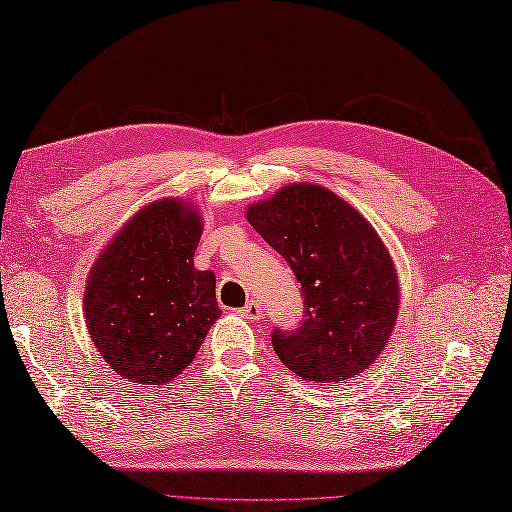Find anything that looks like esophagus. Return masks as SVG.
I'll return each mask as SVG.
<instances>
[{"instance_id": "34e87169", "label": "esophagus", "mask_w": 512, "mask_h": 512, "mask_svg": "<svg viewBox=\"0 0 512 512\" xmlns=\"http://www.w3.org/2000/svg\"><path fill=\"white\" fill-rule=\"evenodd\" d=\"M240 314L249 318V321H258L260 314H263V312H260V305L256 301H247V305L243 307V310H240Z\"/></svg>"}]
</instances>
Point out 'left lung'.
<instances>
[{
    "instance_id": "left-lung-1",
    "label": "left lung",
    "mask_w": 512,
    "mask_h": 512,
    "mask_svg": "<svg viewBox=\"0 0 512 512\" xmlns=\"http://www.w3.org/2000/svg\"><path fill=\"white\" fill-rule=\"evenodd\" d=\"M247 220L301 283L303 321L272 330L278 359L312 383H341L379 359L399 307L397 272L359 211L318 185H289Z\"/></svg>"
}]
</instances>
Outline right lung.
<instances>
[{
	"label": "right lung",
	"instance_id": "obj_1",
	"mask_svg": "<svg viewBox=\"0 0 512 512\" xmlns=\"http://www.w3.org/2000/svg\"><path fill=\"white\" fill-rule=\"evenodd\" d=\"M200 234L198 211L165 198L142 209L91 269V339L133 385L176 379L220 316L214 272L194 267Z\"/></svg>",
	"mask_w": 512,
	"mask_h": 512
}]
</instances>
